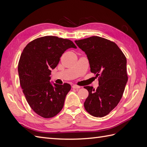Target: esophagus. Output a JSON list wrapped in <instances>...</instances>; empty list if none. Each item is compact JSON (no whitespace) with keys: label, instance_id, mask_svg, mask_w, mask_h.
I'll return each mask as SVG.
<instances>
[{"label":"esophagus","instance_id":"34e87169","mask_svg":"<svg viewBox=\"0 0 147 147\" xmlns=\"http://www.w3.org/2000/svg\"><path fill=\"white\" fill-rule=\"evenodd\" d=\"M72 87V88H74V89H78V88H80V86L77 85V84H73Z\"/></svg>","mask_w":147,"mask_h":147}]
</instances>
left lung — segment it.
<instances>
[{
	"instance_id": "1",
	"label": "left lung",
	"mask_w": 147,
	"mask_h": 147,
	"mask_svg": "<svg viewBox=\"0 0 147 147\" xmlns=\"http://www.w3.org/2000/svg\"><path fill=\"white\" fill-rule=\"evenodd\" d=\"M85 52L91 72L99 77V86H84L89 94L84 109L95 117H103L116 107L127 82L126 58L116 43L104 38L92 36L75 40Z\"/></svg>"
}]
</instances>
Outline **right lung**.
Segmentation results:
<instances>
[{"label":"right lung","instance_id":"right-lung-1","mask_svg":"<svg viewBox=\"0 0 147 147\" xmlns=\"http://www.w3.org/2000/svg\"><path fill=\"white\" fill-rule=\"evenodd\" d=\"M70 48L77 47L69 39L44 36L29 42L21 53L18 68L21 87L30 108L43 118H53L61 112L71 89L68 83L50 82L51 69Z\"/></svg>","mask_w":147,"mask_h":147}]
</instances>
